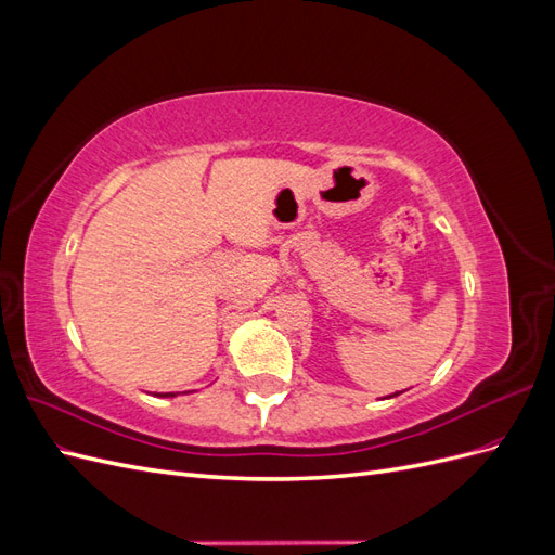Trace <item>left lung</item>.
<instances>
[{"label": "left lung", "instance_id": "left-lung-1", "mask_svg": "<svg viewBox=\"0 0 555 555\" xmlns=\"http://www.w3.org/2000/svg\"><path fill=\"white\" fill-rule=\"evenodd\" d=\"M393 396H398V393H393ZM393 396H389V398H393Z\"/></svg>", "mask_w": 555, "mask_h": 555}]
</instances>
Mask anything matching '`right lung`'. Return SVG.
Segmentation results:
<instances>
[{"mask_svg": "<svg viewBox=\"0 0 555 555\" xmlns=\"http://www.w3.org/2000/svg\"><path fill=\"white\" fill-rule=\"evenodd\" d=\"M155 396H159V398H176L178 393H155Z\"/></svg>", "mask_w": 555, "mask_h": 555, "instance_id": "1", "label": "right lung"}]
</instances>
